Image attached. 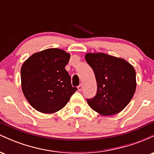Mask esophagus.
I'll return each mask as SVG.
<instances>
[{
    "label": "esophagus",
    "instance_id": "obj_1",
    "mask_svg": "<svg viewBox=\"0 0 154 154\" xmlns=\"http://www.w3.org/2000/svg\"><path fill=\"white\" fill-rule=\"evenodd\" d=\"M77 89H78V91H82V85H79L78 87H77Z\"/></svg>",
    "mask_w": 154,
    "mask_h": 154
}]
</instances>
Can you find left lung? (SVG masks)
Returning <instances> with one entry per match:
<instances>
[{"mask_svg":"<svg viewBox=\"0 0 154 154\" xmlns=\"http://www.w3.org/2000/svg\"><path fill=\"white\" fill-rule=\"evenodd\" d=\"M85 58L94 71L98 87L96 95L87 100L88 105L103 116L118 114L135 92V69L125 59L103 53H88Z\"/></svg>","mask_w":154,"mask_h":154,"instance_id":"left-lung-1","label":"left lung"}]
</instances>
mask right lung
<instances>
[{
  "label": "right lung",
  "mask_w": 154,
  "mask_h": 154,
  "mask_svg": "<svg viewBox=\"0 0 154 154\" xmlns=\"http://www.w3.org/2000/svg\"><path fill=\"white\" fill-rule=\"evenodd\" d=\"M70 54L59 48L35 53L21 68L22 92L29 104L44 114L61 110L77 88L72 87L65 66Z\"/></svg>",
  "instance_id": "1"
}]
</instances>
